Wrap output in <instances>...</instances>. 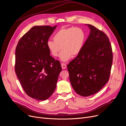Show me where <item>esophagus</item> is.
<instances>
[{
  "label": "esophagus",
  "mask_w": 126,
  "mask_h": 126,
  "mask_svg": "<svg viewBox=\"0 0 126 126\" xmlns=\"http://www.w3.org/2000/svg\"><path fill=\"white\" fill-rule=\"evenodd\" d=\"M61 66H62V69H65L66 68V65L65 63H62L61 64Z\"/></svg>",
  "instance_id": "esophagus-1"
}]
</instances>
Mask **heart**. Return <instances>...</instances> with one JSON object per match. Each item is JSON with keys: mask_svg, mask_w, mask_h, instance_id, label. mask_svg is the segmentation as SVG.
<instances>
[{"mask_svg": "<svg viewBox=\"0 0 126 126\" xmlns=\"http://www.w3.org/2000/svg\"><path fill=\"white\" fill-rule=\"evenodd\" d=\"M86 39L84 31L79 27L62 28L53 36V41L47 42V47L52 56L60 54V59L63 62L69 61L72 56H77L83 47Z\"/></svg>", "mask_w": 126, "mask_h": 126, "instance_id": "obj_1", "label": "heart"}]
</instances>
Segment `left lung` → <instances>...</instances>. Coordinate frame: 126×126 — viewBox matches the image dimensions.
Segmentation results:
<instances>
[{"instance_id": "obj_1", "label": "left lung", "mask_w": 126, "mask_h": 126, "mask_svg": "<svg viewBox=\"0 0 126 126\" xmlns=\"http://www.w3.org/2000/svg\"><path fill=\"white\" fill-rule=\"evenodd\" d=\"M90 33L81 52L67 65L72 86L78 94L99 92L109 81L113 55L105 33L87 24Z\"/></svg>"}]
</instances>
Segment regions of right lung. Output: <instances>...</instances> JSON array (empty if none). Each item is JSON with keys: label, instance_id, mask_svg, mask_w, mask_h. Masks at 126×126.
Here are the masks:
<instances>
[{"label": "right lung", "instance_id": "right-lung-1", "mask_svg": "<svg viewBox=\"0 0 126 126\" xmlns=\"http://www.w3.org/2000/svg\"><path fill=\"white\" fill-rule=\"evenodd\" d=\"M56 27H33L20 39L16 48L17 78L28 96L41 101L53 94L62 71L60 62L50 55L46 45Z\"/></svg>", "mask_w": 126, "mask_h": 126}]
</instances>
